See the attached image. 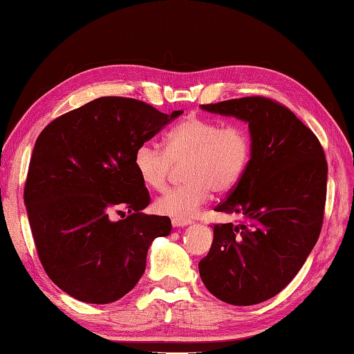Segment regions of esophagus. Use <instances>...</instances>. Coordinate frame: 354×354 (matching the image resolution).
<instances>
[{"label": "esophagus", "instance_id": "34e87169", "mask_svg": "<svg viewBox=\"0 0 354 354\" xmlns=\"http://www.w3.org/2000/svg\"><path fill=\"white\" fill-rule=\"evenodd\" d=\"M171 224H173V227H185V226H189L190 221L189 220H181V218H173Z\"/></svg>", "mask_w": 354, "mask_h": 354}]
</instances>
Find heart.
I'll use <instances>...</instances> for the list:
<instances>
[{
    "label": "heart",
    "mask_w": 354,
    "mask_h": 354,
    "mask_svg": "<svg viewBox=\"0 0 354 354\" xmlns=\"http://www.w3.org/2000/svg\"><path fill=\"white\" fill-rule=\"evenodd\" d=\"M250 158V138L241 125L190 115L165 138V150L144 142L134 151L133 164L145 187L162 190L173 170L183 165L185 183L165 192L155 203L160 215L189 220L207 203L212 189L218 194L232 190Z\"/></svg>",
    "instance_id": "heart-1"
}]
</instances>
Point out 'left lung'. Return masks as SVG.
I'll list each match as a JSON object with an SVG mask.
<instances>
[{
  "instance_id": "8db88e82",
  "label": "left lung",
  "mask_w": 354,
  "mask_h": 354,
  "mask_svg": "<svg viewBox=\"0 0 354 354\" xmlns=\"http://www.w3.org/2000/svg\"><path fill=\"white\" fill-rule=\"evenodd\" d=\"M201 108L248 122L250 159L215 207L243 221L215 224L199 275L226 304H260L295 277L319 239L328 178L325 153L316 134L271 99L252 95Z\"/></svg>"
}]
</instances>
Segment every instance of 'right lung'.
I'll return each instance as SVG.
<instances>
[{
  "label": "right lung",
  "instance_id": "obj_1",
  "mask_svg": "<svg viewBox=\"0 0 354 354\" xmlns=\"http://www.w3.org/2000/svg\"><path fill=\"white\" fill-rule=\"evenodd\" d=\"M181 114L99 97L54 119L37 138L24 204L38 259L71 297L97 305L124 297L142 277L153 240L170 234L169 216L142 212L150 194L133 158ZM113 211L124 220L111 221Z\"/></svg>",
  "mask_w": 354,
  "mask_h": 354
}]
</instances>
